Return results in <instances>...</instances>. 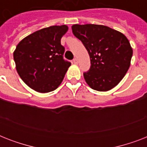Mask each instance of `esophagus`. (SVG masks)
Returning <instances> with one entry per match:
<instances>
[{"label":"esophagus","instance_id":"esophagus-1","mask_svg":"<svg viewBox=\"0 0 147 147\" xmlns=\"http://www.w3.org/2000/svg\"><path fill=\"white\" fill-rule=\"evenodd\" d=\"M73 62L75 63V64H78V59H77V58H75V59H73Z\"/></svg>","mask_w":147,"mask_h":147}]
</instances>
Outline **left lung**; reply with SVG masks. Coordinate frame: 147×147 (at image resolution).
<instances>
[{
	"mask_svg": "<svg viewBox=\"0 0 147 147\" xmlns=\"http://www.w3.org/2000/svg\"><path fill=\"white\" fill-rule=\"evenodd\" d=\"M72 33L87 49L91 60L84 78L92 89L106 92L115 87L127 73L133 49L123 33L96 24H75Z\"/></svg>",
	"mask_w": 147,
	"mask_h": 147,
	"instance_id": "obj_1",
	"label": "left lung"
}]
</instances>
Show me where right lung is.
Segmentation results:
<instances>
[{
  "mask_svg": "<svg viewBox=\"0 0 147 147\" xmlns=\"http://www.w3.org/2000/svg\"><path fill=\"white\" fill-rule=\"evenodd\" d=\"M68 26H52L36 31L22 40L13 53L16 69L32 89L47 93L62 83L71 62L64 59L61 38Z\"/></svg>",
  "mask_w": 147,
  "mask_h": 147,
  "instance_id": "add662e5",
  "label": "right lung"
}]
</instances>
